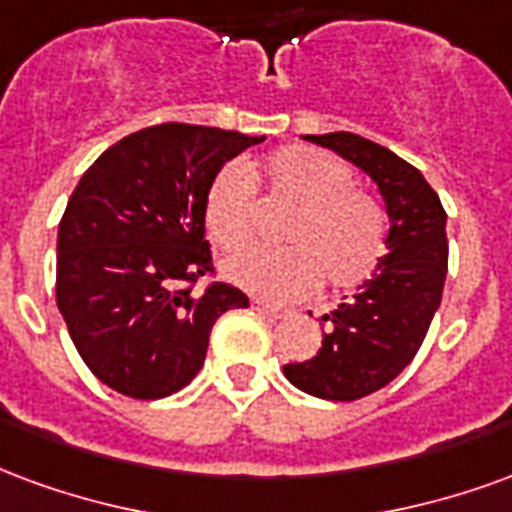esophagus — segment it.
<instances>
[{"label":"esophagus","mask_w":512,"mask_h":512,"mask_svg":"<svg viewBox=\"0 0 512 512\" xmlns=\"http://www.w3.org/2000/svg\"><path fill=\"white\" fill-rule=\"evenodd\" d=\"M251 305L264 316H270V319H283V316H289V308H281V305H270V302L264 300H251Z\"/></svg>","instance_id":"34e87169"}]
</instances>
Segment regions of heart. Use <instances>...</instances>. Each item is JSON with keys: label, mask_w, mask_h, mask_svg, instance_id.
Segmentation results:
<instances>
[{"label": "heart", "mask_w": 512, "mask_h": 512, "mask_svg": "<svg viewBox=\"0 0 512 512\" xmlns=\"http://www.w3.org/2000/svg\"><path fill=\"white\" fill-rule=\"evenodd\" d=\"M259 179L294 215L281 251H242L223 261L226 281L267 300L311 294L322 275L338 292L365 283L390 245V218L382 201L352 188V171L316 147H283L261 160ZM204 223L223 251H240L253 237V196L237 169L212 179Z\"/></svg>", "instance_id": "b5f03b06"}]
</instances>
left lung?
<instances>
[{"label": "left lung", "mask_w": 512, "mask_h": 512, "mask_svg": "<svg viewBox=\"0 0 512 512\" xmlns=\"http://www.w3.org/2000/svg\"><path fill=\"white\" fill-rule=\"evenodd\" d=\"M374 179L390 218V245L371 281L324 313L319 352L283 365L302 393L357 401L390 384L412 363L442 302L447 275V215L436 190L412 163L354 133L305 136Z\"/></svg>", "instance_id": "left-lung-1"}]
</instances>
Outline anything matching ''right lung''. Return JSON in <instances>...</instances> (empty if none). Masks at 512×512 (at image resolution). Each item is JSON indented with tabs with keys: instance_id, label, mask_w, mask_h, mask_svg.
<instances>
[{
	"instance_id": "add662e5",
	"label": "right lung",
	"mask_w": 512,
	"mask_h": 512,
	"mask_svg": "<svg viewBox=\"0 0 512 512\" xmlns=\"http://www.w3.org/2000/svg\"><path fill=\"white\" fill-rule=\"evenodd\" d=\"M264 136L166 122L108 147L67 201L57 237V305L100 382L155 401L199 374L212 324L248 297L212 272L204 199L223 163ZM190 282V287L184 283Z\"/></svg>"
}]
</instances>
